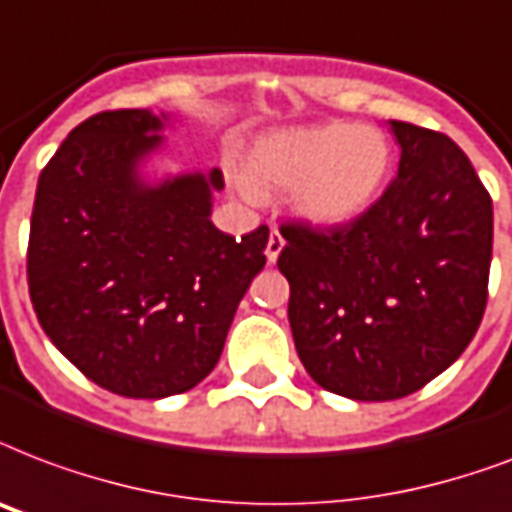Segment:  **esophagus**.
Segmentation results:
<instances>
[{"mask_svg":"<svg viewBox=\"0 0 512 512\" xmlns=\"http://www.w3.org/2000/svg\"><path fill=\"white\" fill-rule=\"evenodd\" d=\"M284 249V239L282 233L276 228H271V236H268V244H265V257H268V263H276V257Z\"/></svg>","mask_w":512,"mask_h":512,"instance_id":"esophagus-1","label":"esophagus"}]
</instances>
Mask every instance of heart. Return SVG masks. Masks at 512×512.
Here are the masks:
<instances>
[{"instance_id":"obj_1","label":"heart","mask_w":512,"mask_h":512,"mask_svg":"<svg viewBox=\"0 0 512 512\" xmlns=\"http://www.w3.org/2000/svg\"><path fill=\"white\" fill-rule=\"evenodd\" d=\"M392 144L376 126L325 123L265 136L249 152L239 185L290 190V206L311 225L335 228L376 204L392 174Z\"/></svg>"}]
</instances>
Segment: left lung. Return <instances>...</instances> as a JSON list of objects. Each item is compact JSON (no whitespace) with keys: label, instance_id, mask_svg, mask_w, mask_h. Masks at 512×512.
Listing matches in <instances>:
<instances>
[{"label":"left lung","instance_id":"obj_1","mask_svg":"<svg viewBox=\"0 0 512 512\" xmlns=\"http://www.w3.org/2000/svg\"><path fill=\"white\" fill-rule=\"evenodd\" d=\"M392 131L400 169L368 212L335 228H279L300 362L322 389L365 403L440 376L489 300V190L446 134L403 120Z\"/></svg>","mask_w":512,"mask_h":512}]
</instances>
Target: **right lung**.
Listing matches in <instances>:
<instances>
[{
    "label": "right lung",
    "instance_id": "add662e5",
    "mask_svg": "<svg viewBox=\"0 0 512 512\" xmlns=\"http://www.w3.org/2000/svg\"><path fill=\"white\" fill-rule=\"evenodd\" d=\"M161 128L147 109L74 128L39 174L26 252L31 303L56 349L101 389L144 400L212 373L268 244L265 225L239 241L212 225L220 169L144 185L136 166Z\"/></svg>",
    "mask_w": 512,
    "mask_h": 512
}]
</instances>
